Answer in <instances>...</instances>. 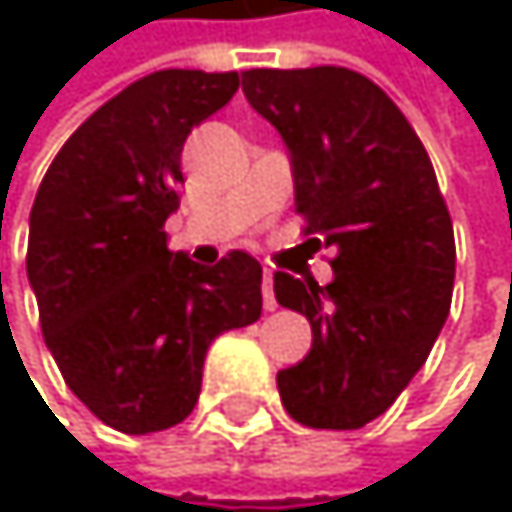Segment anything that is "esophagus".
<instances>
[{
  "label": "esophagus",
  "instance_id": "34e87169",
  "mask_svg": "<svg viewBox=\"0 0 512 512\" xmlns=\"http://www.w3.org/2000/svg\"><path fill=\"white\" fill-rule=\"evenodd\" d=\"M261 288H264V307L267 310H276L279 304H276V294H273V273L270 270H264V285Z\"/></svg>",
  "mask_w": 512,
  "mask_h": 512
}]
</instances>
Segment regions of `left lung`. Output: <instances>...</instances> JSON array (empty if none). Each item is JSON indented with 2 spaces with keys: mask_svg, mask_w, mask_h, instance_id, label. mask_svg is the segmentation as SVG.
Masks as SVG:
<instances>
[{
  "mask_svg": "<svg viewBox=\"0 0 512 512\" xmlns=\"http://www.w3.org/2000/svg\"><path fill=\"white\" fill-rule=\"evenodd\" d=\"M242 91L285 141L294 208L334 248V279L273 276L276 301L310 319L313 347L276 375L288 415L359 430L427 362L455 288V230L436 171L402 110L347 67L245 70Z\"/></svg>",
  "mask_w": 512,
  "mask_h": 512,
  "instance_id": "1",
  "label": "left lung"
}]
</instances>
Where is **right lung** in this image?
I'll use <instances>...</instances> for the list:
<instances>
[{
	"instance_id": "right-lung-1",
	"label": "right lung",
	"mask_w": 512,
	"mask_h": 512,
	"mask_svg": "<svg viewBox=\"0 0 512 512\" xmlns=\"http://www.w3.org/2000/svg\"><path fill=\"white\" fill-rule=\"evenodd\" d=\"M239 73L159 70L94 110L54 156L30 211L27 276L45 347L94 418L131 436L181 424L211 341L261 319V264L168 251L187 134Z\"/></svg>"
}]
</instances>
